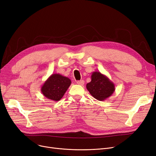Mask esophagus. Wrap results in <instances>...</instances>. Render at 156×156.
Masks as SVG:
<instances>
[{
  "mask_svg": "<svg viewBox=\"0 0 156 156\" xmlns=\"http://www.w3.org/2000/svg\"><path fill=\"white\" fill-rule=\"evenodd\" d=\"M76 83L78 85H84V81L83 80H79V81L76 82Z\"/></svg>",
  "mask_w": 156,
  "mask_h": 156,
  "instance_id": "1",
  "label": "esophagus"
}]
</instances>
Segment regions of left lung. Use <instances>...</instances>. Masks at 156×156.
Returning a JSON list of instances; mask_svg holds the SVG:
<instances>
[{"instance_id": "1", "label": "left lung", "mask_w": 156, "mask_h": 156, "mask_svg": "<svg viewBox=\"0 0 156 156\" xmlns=\"http://www.w3.org/2000/svg\"><path fill=\"white\" fill-rule=\"evenodd\" d=\"M90 94L98 101H104L115 91V85L105 75L100 72L92 73L91 81L86 85Z\"/></svg>"}]
</instances>
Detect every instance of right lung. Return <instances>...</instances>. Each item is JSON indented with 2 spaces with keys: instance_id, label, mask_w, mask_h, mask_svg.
<instances>
[{
  "instance_id": "1",
  "label": "right lung",
  "mask_w": 156,
  "mask_h": 156,
  "mask_svg": "<svg viewBox=\"0 0 156 156\" xmlns=\"http://www.w3.org/2000/svg\"><path fill=\"white\" fill-rule=\"evenodd\" d=\"M71 84V80L60 74H53L41 87L43 95L49 100L58 101L61 100Z\"/></svg>"
}]
</instances>
